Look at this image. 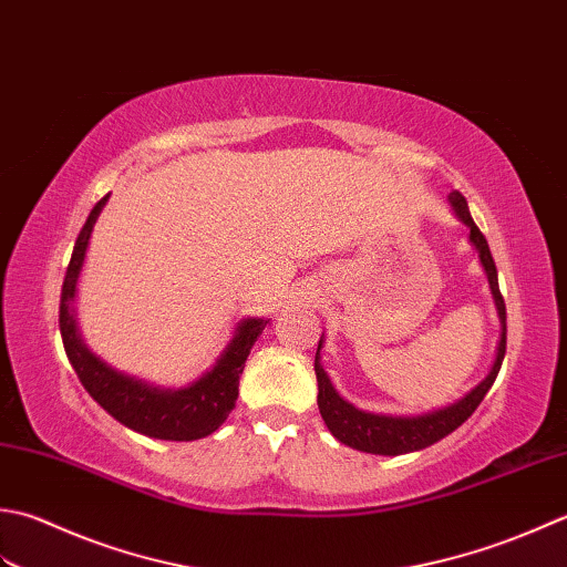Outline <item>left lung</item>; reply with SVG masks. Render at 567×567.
Returning <instances> with one entry per match:
<instances>
[{"instance_id":"8db88e82","label":"left lung","mask_w":567,"mask_h":567,"mask_svg":"<svg viewBox=\"0 0 567 567\" xmlns=\"http://www.w3.org/2000/svg\"><path fill=\"white\" fill-rule=\"evenodd\" d=\"M450 203H453L455 213L460 215L462 223L470 227V239L472 245L480 249V259L482 267L487 271V279L492 286V293L496 300V310H499L502 318V340L499 348H496V360L492 364V372L487 379L477 384L470 391L465 399H460L453 406H447L443 411H433L425 415H415V419H396V415H377V413H367L354 409L352 403L340 399L334 394V389L330 384L328 374L322 372V367L318 362L320 354V344L318 342V354H316V377H318V409L322 421L330 429V433L338 437L340 443L350 445L354 450H362V453H372V455H403V453H413V450H423L433 443L441 441V437L450 435L455 429H460L472 413L477 411L482 399L487 396V391L492 389L496 374H499L504 354H506V306H504V296L499 291V281H496V267L492 259V251L487 239L480 233V227L472 219L467 210V200L462 193L450 195Z\"/></svg>"}]
</instances>
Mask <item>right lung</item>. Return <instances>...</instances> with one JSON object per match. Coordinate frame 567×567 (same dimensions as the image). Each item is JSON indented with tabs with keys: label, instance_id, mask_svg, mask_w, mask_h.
I'll list each match as a JSON object with an SVG mask.
<instances>
[{
	"label": "right lung",
	"instance_id": "1",
	"mask_svg": "<svg viewBox=\"0 0 567 567\" xmlns=\"http://www.w3.org/2000/svg\"><path fill=\"white\" fill-rule=\"evenodd\" d=\"M105 203L107 195L90 210L85 225L75 239L71 264L65 269L61 308H58V326H61L65 354L71 360L78 379L87 389V394L110 415L124 423L126 429L144 433L148 437H158V441H198V437L215 433L227 421L229 411L235 409L239 394V374L245 372L251 344L257 342L269 320L249 318L241 322L233 342L227 344V350L210 372L178 391L142 384V381L117 374L105 362H100L78 338L71 300L75 296V281L80 267H83L92 225H95Z\"/></svg>",
	"mask_w": 567,
	"mask_h": 567
}]
</instances>
